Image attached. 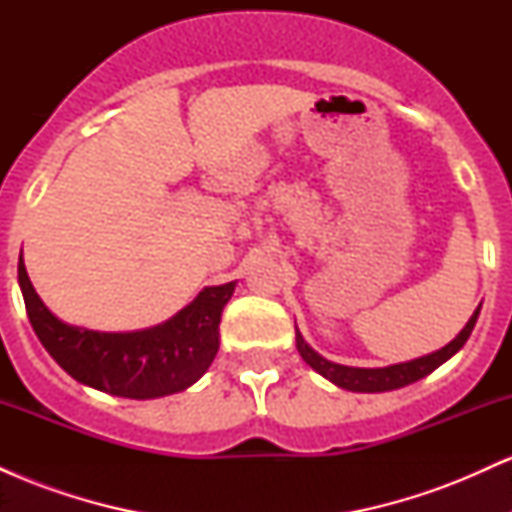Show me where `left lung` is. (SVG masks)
Instances as JSON below:
<instances>
[{
	"mask_svg": "<svg viewBox=\"0 0 512 512\" xmlns=\"http://www.w3.org/2000/svg\"><path fill=\"white\" fill-rule=\"evenodd\" d=\"M479 310H481V305L474 310V315L469 317V322L464 325V330L457 334V337L452 339L448 346H443V349L433 351V354H428V356L414 358V361H407V363H395V366H387V368H351V366H339V363L327 361V358H322L320 354H317L313 346H308V342L303 339V334L298 332V327H296V346H298V354L303 356V361L308 363L310 368L317 370V373H320L322 378L330 380V383L342 387V390L387 392V390H397V387L411 385V383H416V380L426 378L428 373H433V370H436L438 366H443L448 358L455 356L457 351L464 346V342L469 339L474 325H477Z\"/></svg>",
	"mask_w": 512,
	"mask_h": 512,
	"instance_id": "left-lung-1",
	"label": "left lung"
}]
</instances>
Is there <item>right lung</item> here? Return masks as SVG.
I'll use <instances>...</instances> for the list:
<instances>
[{"instance_id": "add662e5", "label": "right lung", "mask_w": 512, "mask_h": 512, "mask_svg": "<svg viewBox=\"0 0 512 512\" xmlns=\"http://www.w3.org/2000/svg\"><path fill=\"white\" fill-rule=\"evenodd\" d=\"M19 286L40 344L74 380L115 397L154 399L197 383L219 351L223 305L236 281L209 286L161 325L139 332H93L57 320L45 308L19 257Z\"/></svg>"}]
</instances>
